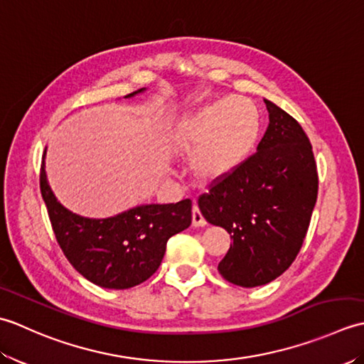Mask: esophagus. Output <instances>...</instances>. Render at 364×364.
Returning <instances> with one entry per match:
<instances>
[{"label":"esophagus","instance_id":"34e87169","mask_svg":"<svg viewBox=\"0 0 364 364\" xmlns=\"http://www.w3.org/2000/svg\"><path fill=\"white\" fill-rule=\"evenodd\" d=\"M192 225L194 227H205L206 225V219L203 218L202 211H200V208L197 205H194L192 208Z\"/></svg>","mask_w":364,"mask_h":364}]
</instances>
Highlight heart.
<instances>
[{
	"instance_id": "b5f03b06",
	"label": "heart",
	"mask_w": 364,
	"mask_h": 364,
	"mask_svg": "<svg viewBox=\"0 0 364 364\" xmlns=\"http://www.w3.org/2000/svg\"><path fill=\"white\" fill-rule=\"evenodd\" d=\"M261 133V115L250 100L225 97L184 114L176 122V150L196 151L192 173L202 183H215L241 167L253 153Z\"/></svg>"
}]
</instances>
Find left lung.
<instances>
[{
  "label": "left lung",
  "instance_id": "8db88e82",
  "mask_svg": "<svg viewBox=\"0 0 364 364\" xmlns=\"http://www.w3.org/2000/svg\"><path fill=\"white\" fill-rule=\"evenodd\" d=\"M257 153L198 197L203 218L233 244L219 262L227 282L255 288L280 277L299 255L318 198L313 146L300 123L269 100Z\"/></svg>",
  "mask_w": 364,
  "mask_h": 364
}]
</instances>
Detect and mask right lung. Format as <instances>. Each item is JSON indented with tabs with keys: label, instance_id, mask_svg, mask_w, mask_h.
Segmentation results:
<instances>
[{
	"label": "right lung",
	"instance_id": "obj_1",
	"mask_svg": "<svg viewBox=\"0 0 364 364\" xmlns=\"http://www.w3.org/2000/svg\"><path fill=\"white\" fill-rule=\"evenodd\" d=\"M139 89L127 97H133ZM41 192L56 241L78 272L107 289H128L156 272L167 241L192 222L189 198L144 205L109 219H87L60 205L41 166Z\"/></svg>",
	"mask_w": 364,
	"mask_h": 364
}]
</instances>
